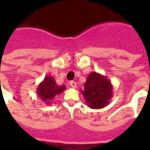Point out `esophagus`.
I'll return each instance as SVG.
<instances>
[{"mask_svg": "<svg viewBox=\"0 0 150 150\" xmlns=\"http://www.w3.org/2000/svg\"><path fill=\"white\" fill-rule=\"evenodd\" d=\"M70 85H71V88H75L76 87V83H75V81H71L70 82Z\"/></svg>", "mask_w": 150, "mask_h": 150, "instance_id": "obj_1", "label": "esophagus"}]
</instances>
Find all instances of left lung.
<instances>
[{"label":"left lung","mask_w":150,"mask_h":150,"mask_svg":"<svg viewBox=\"0 0 150 150\" xmlns=\"http://www.w3.org/2000/svg\"><path fill=\"white\" fill-rule=\"evenodd\" d=\"M86 104L93 109L106 107L113 96L112 84L104 75L91 72L88 75L83 88L80 90Z\"/></svg>","instance_id":"8db88e82"}]
</instances>
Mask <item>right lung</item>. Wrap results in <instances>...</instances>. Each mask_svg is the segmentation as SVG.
<instances>
[{"label":"right lung","instance_id":"obj_1","mask_svg":"<svg viewBox=\"0 0 150 150\" xmlns=\"http://www.w3.org/2000/svg\"><path fill=\"white\" fill-rule=\"evenodd\" d=\"M66 89L65 85L58 86L52 76L46 75L37 88L38 96L46 104H51L52 100Z\"/></svg>","mask_w":150,"mask_h":150}]
</instances>
